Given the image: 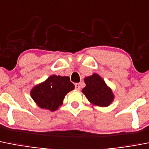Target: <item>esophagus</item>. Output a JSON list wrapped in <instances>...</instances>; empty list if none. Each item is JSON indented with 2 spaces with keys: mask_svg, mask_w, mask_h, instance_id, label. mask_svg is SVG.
Here are the masks:
<instances>
[{
  "mask_svg": "<svg viewBox=\"0 0 149 149\" xmlns=\"http://www.w3.org/2000/svg\"><path fill=\"white\" fill-rule=\"evenodd\" d=\"M74 86H75V88L77 90H80V84H74Z\"/></svg>",
  "mask_w": 149,
  "mask_h": 149,
  "instance_id": "1",
  "label": "esophagus"
}]
</instances>
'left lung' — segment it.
Masks as SVG:
<instances>
[{"mask_svg": "<svg viewBox=\"0 0 149 149\" xmlns=\"http://www.w3.org/2000/svg\"><path fill=\"white\" fill-rule=\"evenodd\" d=\"M86 87L82 92L86 95L88 101L93 105L106 107L114 100L112 91L107 86L104 80L97 74L85 77Z\"/></svg>", "mask_w": 149, "mask_h": 149, "instance_id": "left-lung-1", "label": "left lung"}]
</instances>
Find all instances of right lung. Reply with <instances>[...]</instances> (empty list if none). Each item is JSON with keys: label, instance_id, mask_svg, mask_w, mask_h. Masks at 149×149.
<instances>
[{"label": "right lung", "instance_id": "right-lung-1", "mask_svg": "<svg viewBox=\"0 0 149 149\" xmlns=\"http://www.w3.org/2000/svg\"><path fill=\"white\" fill-rule=\"evenodd\" d=\"M74 88L69 77L52 75L34 87L31 96L39 107L54 111L63 104L65 95Z\"/></svg>", "mask_w": 149, "mask_h": 149}]
</instances>
